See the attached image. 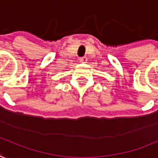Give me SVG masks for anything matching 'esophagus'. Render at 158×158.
I'll list each match as a JSON object with an SVG mask.
<instances>
[{
    "mask_svg": "<svg viewBox=\"0 0 158 158\" xmlns=\"http://www.w3.org/2000/svg\"><path fill=\"white\" fill-rule=\"evenodd\" d=\"M79 61L81 63H86L87 62V57H81L79 58Z\"/></svg>",
    "mask_w": 158,
    "mask_h": 158,
    "instance_id": "34e87169",
    "label": "esophagus"
}]
</instances>
